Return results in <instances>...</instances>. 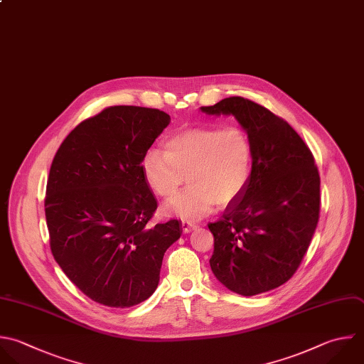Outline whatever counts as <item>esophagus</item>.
I'll return each mask as SVG.
<instances>
[{
	"label": "esophagus",
	"instance_id": "1",
	"mask_svg": "<svg viewBox=\"0 0 364 364\" xmlns=\"http://www.w3.org/2000/svg\"><path fill=\"white\" fill-rule=\"evenodd\" d=\"M198 228V223H192L189 220H182V229H183V233H189L191 230L196 229Z\"/></svg>",
	"mask_w": 364,
	"mask_h": 364
}]
</instances>
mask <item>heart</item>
Returning <instances> with one entry per match:
<instances>
[{
  "instance_id": "obj_1",
  "label": "heart",
  "mask_w": 364,
  "mask_h": 364,
  "mask_svg": "<svg viewBox=\"0 0 364 364\" xmlns=\"http://www.w3.org/2000/svg\"><path fill=\"white\" fill-rule=\"evenodd\" d=\"M164 151L149 149L141 164L148 188L172 199L186 181L188 191L176 196L166 212L195 220L215 206L233 203L246 189L253 168V146L237 127H195L171 135Z\"/></svg>"
}]
</instances>
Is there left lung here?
I'll return each mask as SVG.
<instances>
[{
  "label": "left lung",
  "mask_w": 364,
  "mask_h": 364,
  "mask_svg": "<svg viewBox=\"0 0 364 364\" xmlns=\"http://www.w3.org/2000/svg\"><path fill=\"white\" fill-rule=\"evenodd\" d=\"M209 115H233L253 146L245 192L208 228L216 279L242 296L286 283L306 255L320 215V176L299 134L267 108L242 98L200 107Z\"/></svg>",
  "instance_id": "8db88e82"
}]
</instances>
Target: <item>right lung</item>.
Masks as SVG:
<instances>
[{
	"instance_id": "1",
	"label": "right lung",
	"mask_w": 364,
	"mask_h": 364,
	"mask_svg": "<svg viewBox=\"0 0 364 364\" xmlns=\"http://www.w3.org/2000/svg\"><path fill=\"white\" fill-rule=\"evenodd\" d=\"M169 122L159 109L108 107L77 125L54 156L44 202L51 252L97 303L146 300L166 249L182 235L178 219L149 225L158 202L141 169Z\"/></svg>"
}]
</instances>
